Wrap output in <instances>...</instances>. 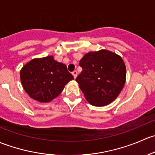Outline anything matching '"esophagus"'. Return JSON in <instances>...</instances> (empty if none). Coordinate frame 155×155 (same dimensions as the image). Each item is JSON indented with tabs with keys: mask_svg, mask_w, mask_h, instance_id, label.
<instances>
[{
	"mask_svg": "<svg viewBox=\"0 0 155 155\" xmlns=\"http://www.w3.org/2000/svg\"><path fill=\"white\" fill-rule=\"evenodd\" d=\"M72 74H73V76H74V78H75V79H76V78L77 77L78 73H77V71H76V70H74V71H73V73H72Z\"/></svg>",
	"mask_w": 155,
	"mask_h": 155,
	"instance_id": "1",
	"label": "esophagus"
}]
</instances>
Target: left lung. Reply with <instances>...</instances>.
<instances>
[{"label": "left lung", "mask_w": 155, "mask_h": 155, "mask_svg": "<svg viewBox=\"0 0 155 155\" xmlns=\"http://www.w3.org/2000/svg\"><path fill=\"white\" fill-rule=\"evenodd\" d=\"M82 71L76 79L91 105L104 107L115 101L126 82L121 56L107 49L90 51L79 61Z\"/></svg>", "instance_id": "8db88e82"}]
</instances>
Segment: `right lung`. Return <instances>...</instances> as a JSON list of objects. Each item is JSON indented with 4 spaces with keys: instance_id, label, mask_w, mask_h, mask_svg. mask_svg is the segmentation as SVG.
Wrapping results in <instances>:
<instances>
[{
    "instance_id": "add662e5",
    "label": "right lung",
    "mask_w": 155,
    "mask_h": 155,
    "mask_svg": "<svg viewBox=\"0 0 155 155\" xmlns=\"http://www.w3.org/2000/svg\"><path fill=\"white\" fill-rule=\"evenodd\" d=\"M74 77L67 66L51 55L34 58L20 70V79L26 93L40 103H48L57 97Z\"/></svg>"
}]
</instances>
